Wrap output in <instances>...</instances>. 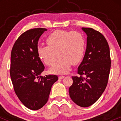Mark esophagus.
Returning <instances> with one entry per match:
<instances>
[{
	"mask_svg": "<svg viewBox=\"0 0 121 121\" xmlns=\"http://www.w3.org/2000/svg\"><path fill=\"white\" fill-rule=\"evenodd\" d=\"M64 78H65L64 76H59V79H64Z\"/></svg>",
	"mask_w": 121,
	"mask_h": 121,
	"instance_id": "1",
	"label": "esophagus"
}]
</instances>
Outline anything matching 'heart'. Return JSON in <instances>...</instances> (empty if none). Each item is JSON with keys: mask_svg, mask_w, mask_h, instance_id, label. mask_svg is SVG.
I'll return each instance as SVG.
<instances>
[{"mask_svg": "<svg viewBox=\"0 0 121 121\" xmlns=\"http://www.w3.org/2000/svg\"><path fill=\"white\" fill-rule=\"evenodd\" d=\"M48 47H39L37 54L54 74L67 73L73 65H77L82 60L85 51V39L81 33L65 30L54 31L46 39Z\"/></svg>", "mask_w": 121, "mask_h": 121, "instance_id": "heart-1", "label": "heart"}]
</instances>
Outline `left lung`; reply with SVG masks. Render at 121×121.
Segmentation results:
<instances>
[{"label":"left lung","mask_w":121,"mask_h":121,"mask_svg":"<svg viewBox=\"0 0 121 121\" xmlns=\"http://www.w3.org/2000/svg\"><path fill=\"white\" fill-rule=\"evenodd\" d=\"M82 30L87 38L85 55L78 68V73L81 76H73L69 94L76 104L88 107L96 102L106 88L111 59L110 48L104 36L91 28Z\"/></svg>","instance_id":"8db88e82"}]
</instances>
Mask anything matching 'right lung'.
I'll list each match as a JSON object with an SVG mask.
<instances>
[{
	"label": "right lung",
	"mask_w": 121,
	"mask_h": 121,
	"mask_svg": "<svg viewBox=\"0 0 121 121\" xmlns=\"http://www.w3.org/2000/svg\"><path fill=\"white\" fill-rule=\"evenodd\" d=\"M47 29L26 31L14 44L11 55L10 76L14 91L28 108L37 110L47 102L56 75L40 76L44 65L37 54L39 38Z\"/></svg>",
	"instance_id": "obj_1"
}]
</instances>
